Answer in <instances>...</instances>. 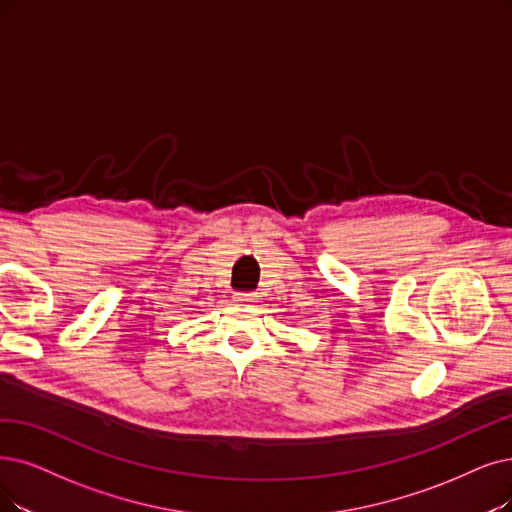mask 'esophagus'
<instances>
[{
    "label": "esophagus",
    "mask_w": 512,
    "mask_h": 512,
    "mask_svg": "<svg viewBox=\"0 0 512 512\" xmlns=\"http://www.w3.org/2000/svg\"><path fill=\"white\" fill-rule=\"evenodd\" d=\"M233 298H235V302H239V304H252V302L258 300V294H256V292H235Z\"/></svg>",
    "instance_id": "obj_1"
}]
</instances>
